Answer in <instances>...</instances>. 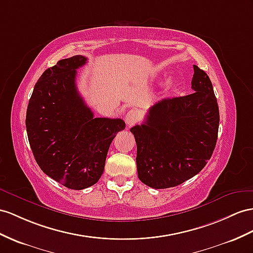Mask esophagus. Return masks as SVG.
I'll return each mask as SVG.
<instances>
[{
  "label": "esophagus",
  "instance_id": "1",
  "mask_svg": "<svg viewBox=\"0 0 253 253\" xmlns=\"http://www.w3.org/2000/svg\"><path fill=\"white\" fill-rule=\"evenodd\" d=\"M139 120H140V114L138 111H135V110H130V111H128L125 115V122L128 126L135 124Z\"/></svg>",
  "mask_w": 253,
  "mask_h": 253
}]
</instances>
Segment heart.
I'll return each instance as SVG.
<instances>
[{
  "label": "heart",
  "mask_w": 253,
  "mask_h": 253,
  "mask_svg": "<svg viewBox=\"0 0 253 253\" xmlns=\"http://www.w3.org/2000/svg\"><path fill=\"white\" fill-rule=\"evenodd\" d=\"M173 85V80H169V81H168V86H172Z\"/></svg>",
  "instance_id": "obj_1"
}]
</instances>
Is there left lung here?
Here are the masks:
<instances>
[{"label":"left lung","mask_w":253,"mask_h":253,"mask_svg":"<svg viewBox=\"0 0 253 253\" xmlns=\"http://www.w3.org/2000/svg\"><path fill=\"white\" fill-rule=\"evenodd\" d=\"M193 70L194 93L158 101L143 124L130 128L137 143L138 177L152 188L175 187L197 175L215 150L217 99L205 71L196 65Z\"/></svg>","instance_id":"left-lung-1"}]
</instances>
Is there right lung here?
<instances>
[{
  "mask_svg": "<svg viewBox=\"0 0 253 253\" xmlns=\"http://www.w3.org/2000/svg\"><path fill=\"white\" fill-rule=\"evenodd\" d=\"M86 57L75 55L44 70L27 110L31 150L44 174L69 189L98 182L110 144L125 129L121 119L94 118L76 85L77 69Z\"/></svg>",
  "mask_w": 253,
  "mask_h": 253,
  "instance_id": "right-lung-1",
  "label": "right lung"
}]
</instances>
